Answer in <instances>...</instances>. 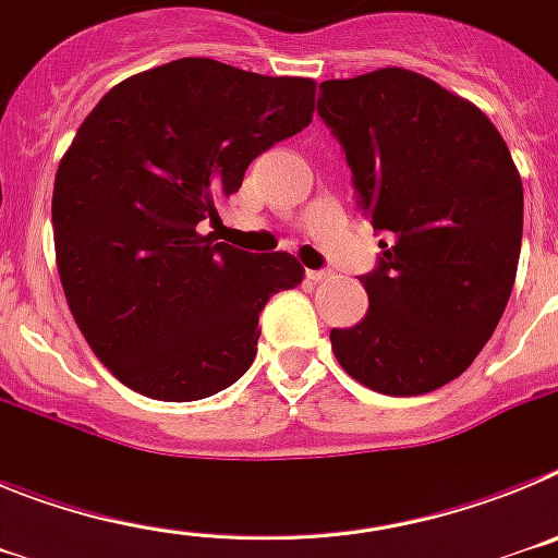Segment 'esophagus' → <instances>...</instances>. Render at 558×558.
Returning <instances> with one entry per match:
<instances>
[{"label":"esophagus","mask_w":558,"mask_h":558,"mask_svg":"<svg viewBox=\"0 0 558 558\" xmlns=\"http://www.w3.org/2000/svg\"><path fill=\"white\" fill-rule=\"evenodd\" d=\"M327 276H329V270H307L310 282H324Z\"/></svg>","instance_id":"esophagus-1"}]
</instances>
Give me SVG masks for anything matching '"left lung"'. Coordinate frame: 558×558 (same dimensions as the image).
Here are the masks:
<instances>
[{
	"label": "left lung",
	"mask_w": 558,
	"mask_h": 558,
	"mask_svg": "<svg viewBox=\"0 0 558 558\" xmlns=\"http://www.w3.org/2000/svg\"><path fill=\"white\" fill-rule=\"evenodd\" d=\"M318 113L347 150L379 268L360 276L368 313L332 329L360 386L418 397L461 377L497 329L522 243V181L475 102L411 69L324 81Z\"/></svg>",
	"instance_id": "obj_1"
}]
</instances>
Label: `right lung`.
I'll return each instance as SVG.
<instances>
[{
  "label": "right lung",
  "instance_id": "1",
  "mask_svg": "<svg viewBox=\"0 0 558 558\" xmlns=\"http://www.w3.org/2000/svg\"><path fill=\"white\" fill-rule=\"evenodd\" d=\"M313 106L310 77L181 58L117 83L77 128L52 190L56 263L77 329L122 386L192 402L248 372L259 313L304 268L201 226Z\"/></svg>",
  "mask_w": 558,
  "mask_h": 558
}]
</instances>
